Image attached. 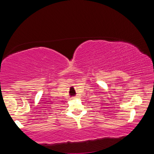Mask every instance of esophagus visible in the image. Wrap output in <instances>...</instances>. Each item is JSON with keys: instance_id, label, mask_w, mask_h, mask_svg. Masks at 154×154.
<instances>
[{"instance_id": "esophagus-1", "label": "esophagus", "mask_w": 154, "mask_h": 154, "mask_svg": "<svg viewBox=\"0 0 154 154\" xmlns=\"http://www.w3.org/2000/svg\"><path fill=\"white\" fill-rule=\"evenodd\" d=\"M71 99H75V97H71Z\"/></svg>"}]
</instances>
